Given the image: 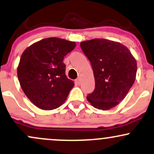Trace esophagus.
<instances>
[{"label": "esophagus", "mask_w": 154, "mask_h": 154, "mask_svg": "<svg viewBox=\"0 0 154 154\" xmlns=\"http://www.w3.org/2000/svg\"><path fill=\"white\" fill-rule=\"evenodd\" d=\"M75 83L77 84V85H80V77H78L77 79H76Z\"/></svg>", "instance_id": "34e87169"}]
</instances>
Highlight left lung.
Returning a JSON list of instances; mask_svg holds the SVG:
<instances>
[{
	"mask_svg": "<svg viewBox=\"0 0 154 154\" xmlns=\"http://www.w3.org/2000/svg\"><path fill=\"white\" fill-rule=\"evenodd\" d=\"M80 47L90 60L95 79V89L87 96L88 101L102 110L117 106L135 81V58L122 44L104 38L82 42Z\"/></svg>",
	"mask_w": 154,
	"mask_h": 154,
	"instance_id": "8db88e82",
	"label": "left lung"
}]
</instances>
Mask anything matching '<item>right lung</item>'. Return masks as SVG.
Returning <instances> with one entry per match:
<instances>
[{
    "mask_svg": "<svg viewBox=\"0 0 154 154\" xmlns=\"http://www.w3.org/2000/svg\"><path fill=\"white\" fill-rule=\"evenodd\" d=\"M75 47V42L51 37L33 44L22 54L18 80L23 92L36 107L50 110L66 100L74 83L66 76L63 61Z\"/></svg>",
    "mask_w": 154,
    "mask_h": 154,
    "instance_id": "right-lung-1",
    "label": "right lung"
}]
</instances>
